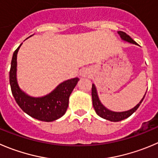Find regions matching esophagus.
Listing matches in <instances>:
<instances>
[{
	"label": "esophagus",
	"mask_w": 158,
	"mask_h": 158,
	"mask_svg": "<svg viewBox=\"0 0 158 158\" xmlns=\"http://www.w3.org/2000/svg\"><path fill=\"white\" fill-rule=\"evenodd\" d=\"M89 74L90 72L88 69H84V70H82V71L81 72V75L82 77H89Z\"/></svg>",
	"instance_id": "1"
}]
</instances>
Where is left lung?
I'll return each mask as SVG.
<instances>
[{"label":"left lung","mask_w":158,"mask_h":158,"mask_svg":"<svg viewBox=\"0 0 158 158\" xmlns=\"http://www.w3.org/2000/svg\"><path fill=\"white\" fill-rule=\"evenodd\" d=\"M118 34L119 35L120 38L122 39V40L127 42V43H131V44H134L138 46L137 43L127 34V33L123 32V31H118ZM145 92L143 98L139 101V102L136 105V106L133 108V109H130V110L124 111V112H115V111H112L110 109H109L108 108H106L104 105L102 103L100 98L98 97V94L97 88L96 86L94 85V84H92V90H91V96H92V103H93V107H94L95 112L97 113L98 115H99L102 118H105L106 120H109L111 122H118L121 121V120L125 119V118H128L133 113H134L136 111V109L139 108V106H140L141 102L143 100L144 97L146 95Z\"/></svg>","instance_id":"1"}]
</instances>
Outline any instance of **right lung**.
Segmentation results:
<instances>
[{"instance_id": "right-lung-1", "label": "right lung", "mask_w": 158, "mask_h": 158, "mask_svg": "<svg viewBox=\"0 0 158 158\" xmlns=\"http://www.w3.org/2000/svg\"><path fill=\"white\" fill-rule=\"evenodd\" d=\"M22 45V43L13 53L9 72L11 92L16 102L23 112L32 118L44 122L58 119L65 114L68 107L69 98L79 78L64 81L51 92L42 97L29 95L20 88L17 79V55Z\"/></svg>"}]
</instances>
